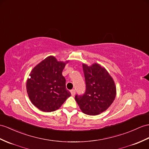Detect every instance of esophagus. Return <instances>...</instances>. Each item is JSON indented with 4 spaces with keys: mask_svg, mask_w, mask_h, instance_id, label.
I'll return each mask as SVG.
<instances>
[{
    "mask_svg": "<svg viewBox=\"0 0 149 149\" xmlns=\"http://www.w3.org/2000/svg\"><path fill=\"white\" fill-rule=\"evenodd\" d=\"M70 92L71 93L72 96H74L75 95V90H71V91H70Z\"/></svg>",
    "mask_w": 149,
    "mask_h": 149,
    "instance_id": "esophagus-1",
    "label": "esophagus"
}]
</instances>
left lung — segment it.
Segmentation results:
<instances>
[{"label": "left lung", "mask_w": 149, "mask_h": 149, "mask_svg": "<svg viewBox=\"0 0 149 149\" xmlns=\"http://www.w3.org/2000/svg\"><path fill=\"white\" fill-rule=\"evenodd\" d=\"M86 92L76 95L75 100L81 111L87 115L96 116L106 111L116 95V86L113 78L106 68L98 63L91 66L83 63Z\"/></svg>", "instance_id": "1"}]
</instances>
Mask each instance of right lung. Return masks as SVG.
<instances>
[{"label": "right lung", "mask_w": 149, "mask_h": 149, "mask_svg": "<svg viewBox=\"0 0 149 149\" xmlns=\"http://www.w3.org/2000/svg\"><path fill=\"white\" fill-rule=\"evenodd\" d=\"M69 60L58 61L50 56L35 66L26 81L27 93L31 103L43 112L59 109L71 95L66 88L62 72Z\"/></svg>", "instance_id": "add662e5"}]
</instances>
